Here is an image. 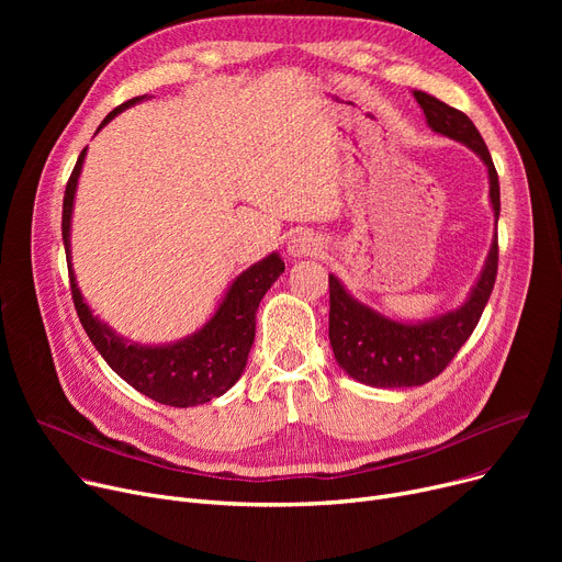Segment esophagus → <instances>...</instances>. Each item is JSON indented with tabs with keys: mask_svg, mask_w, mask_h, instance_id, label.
Here are the masks:
<instances>
[{
	"mask_svg": "<svg viewBox=\"0 0 562 562\" xmlns=\"http://www.w3.org/2000/svg\"><path fill=\"white\" fill-rule=\"evenodd\" d=\"M321 250H323V241L312 232L293 234L286 246V252L291 257H312V255H318Z\"/></svg>",
	"mask_w": 562,
	"mask_h": 562,
	"instance_id": "esophagus-1",
	"label": "esophagus"
}]
</instances>
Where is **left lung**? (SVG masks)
<instances>
[{
  "label": "left lung",
  "instance_id": "1",
  "mask_svg": "<svg viewBox=\"0 0 562 562\" xmlns=\"http://www.w3.org/2000/svg\"><path fill=\"white\" fill-rule=\"evenodd\" d=\"M412 95L424 109L432 132L464 143L483 159L490 175V202L498 221V175L476 125L462 111L424 91H412ZM496 269L498 236L494 232L485 269L469 299L458 310L424 323H401L373 312L352 299L344 284L330 276V346L339 367L358 382L382 390L417 387L437 378L479 326L494 289Z\"/></svg>",
  "mask_w": 562,
  "mask_h": 562
}]
</instances>
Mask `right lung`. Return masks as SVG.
Masks as SVG:
<instances>
[{
    "label": "right lung",
    "mask_w": 562,
    "mask_h": 562,
    "mask_svg": "<svg viewBox=\"0 0 562 562\" xmlns=\"http://www.w3.org/2000/svg\"><path fill=\"white\" fill-rule=\"evenodd\" d=\"M145 100V95L127 100L115 106L100 125V130L113 121V115L127 106ZM86 147L81 150L64 195V246L70 273V291L81 326L93 341L104 362L121 375L136 392L150 396L157 403L172 407H191L210 403L212 398L225 394L236 380L241 378L248 352L255 341V312L263 299V293L284 273V261L278 252L252 263L248 271L236 278L223 299L216 314L204 326L168 346H140L117 337L106 323L93 316L81 299L77 280L70 263V218L72 202L77 191V180L83 166Z\"/></svg>",
    "instance_id": "obj_1"
}]
</instances>
